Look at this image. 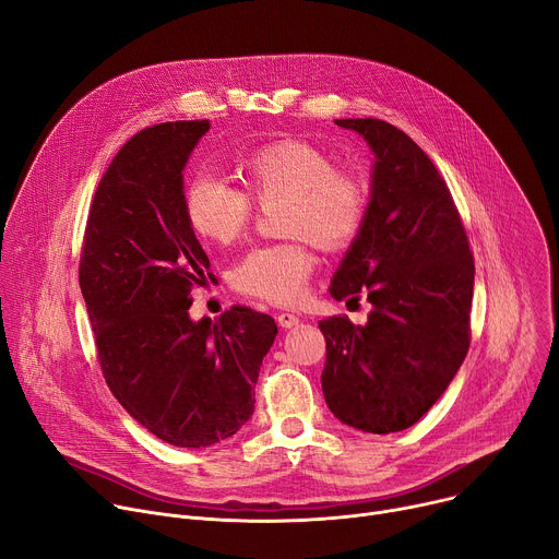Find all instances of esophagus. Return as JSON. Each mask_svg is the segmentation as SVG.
<instances>
[{"mask_svg":"<svg viewBox=\"0 0 559 559\" xmlns=\"http://www.w3.org/2000/svg\"><path fill=\"white\" fill-rule=\"evenodd\" d=\"M276 321H278V325L281 328H294V325H299V317H296L294 312H278L276 314Z\"/></svg>","mask_w":559,"mask_h":559,"instance_id":"1","label":"esophagus"}]
</instances>
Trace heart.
I'll list each match as a JSON object with an SVG mask.
<instances>
[{"label":"heart","mask_w":559,"mask_h":559,"mask_svg":"<svg viewBox=\"0 0 559 559\" xmlns=\"http://www.w3.org/2000/svg\"><path fill=\"white\" fill-rule=\"evenodd\" d=\"M245 189L225 177L195 173L183 186V215L191 229L217 245L238 240L253 217V200H283L281 231L289 240L253 247L231 270V285L274 306L299 301L317 267L312 242L344 251L361 236L370 209V186L350 168L301 139H278L253 147L236 162Z\"/></svg>","instance_id":"obj_1"}]
</instances>
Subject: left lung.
I'll return each instance as SVG.
<instances>
[{
	"label": "left lung",
	"instance_id": "left-lung-1",
	"mask_svg": "<svg viewBox=\"0 0 559 559\" xmlns=\"http://www.w3.org/2000/svg\"><path fill=\"white\" fill-rule=\"evenodd\" d=\"M376 153L361 236L330 285L373 306L366 325L319 321L321 386L334 418L389 433L416 425L450 386L469 340L474 255L448 183L423 147L380 119H337Z\"/></svg>",
	"mask_w": 559,
	"mask_h": 559
}]
</instances>
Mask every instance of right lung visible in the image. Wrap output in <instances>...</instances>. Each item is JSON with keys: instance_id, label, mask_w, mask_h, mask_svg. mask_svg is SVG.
Listing matches in <instances>:
<instances>
[{"instance_id": "right-lung-1", "label": "right lung", "mask_w": 559, "mask_h": 559, "mask_svg": "<svg viewBox=\"0 0 559 559\" xmlns=\"http://www.w3.org/2000/svg\"><path fill=\"white\" fill-rule=\"evenodd\" d=\"M209 128L168 121L123 143L92 198L79 267L109 391L175 448H209L251 418L278 332L247 306L189 317L211 263L183 215L181 170Z\"/></svg>"}]
</instances>
